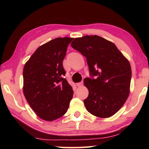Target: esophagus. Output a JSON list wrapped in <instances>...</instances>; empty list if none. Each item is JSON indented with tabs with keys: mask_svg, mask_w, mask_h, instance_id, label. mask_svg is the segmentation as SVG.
<instances>
[{
	"mask_svg": "<svg viewBox=\"0 0 149 149\" xmlns=\"http://www.w3.org/2000/svg\"><path fill=\"white\" fill-rule=\"evenodd\" d=\"M77 85V87H81L83 85H84V81H81V82H79V83H77V84H76Z\"/></svg>",
	"mask_w": 149,
	"mask_h": 149,
	"instance_id": "esophagus-1",
	"label": "esophagus"
}]
</instances>
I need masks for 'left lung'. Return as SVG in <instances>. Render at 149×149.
<instances>
[{
	"label": "left lung",
	"mask_w": 149,
	"mask_h": 149,
	"mask_svg": "<svg viewBox=\"0 0 149 149\" xmlns=\"http://www.w3.org/2000/svg\"><path fill=\"white\" fill-rule=\"evenodd\" d=\"M71 46L86 58L91 77L84 79L89 95L86 109L99 118L115 114L130 94L132 69L116 46L97 35L75 38ZM95 78H94V77Z\"/></svg>",
	"instance_id": "8db88e82"
}]
</instances>
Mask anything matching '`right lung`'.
<instances>
[{
	"label": "right lung",
	"mask_w": 149,
	"mask_h": 149,
	"mask_svg": "<svg viewBox=\"0 0 149 149\" xmlns=\"http://www.w3.org/2000/svg\"><path fill=\"white\" fill-rule=\"evenodd\" d=\"M73 38H56L40 46L24 65V94L41 119L55 120L68 109L72 87L64 77L62 61Z\"/></svg>",
	"instance_id": "add662e5"
}]
</instances>
